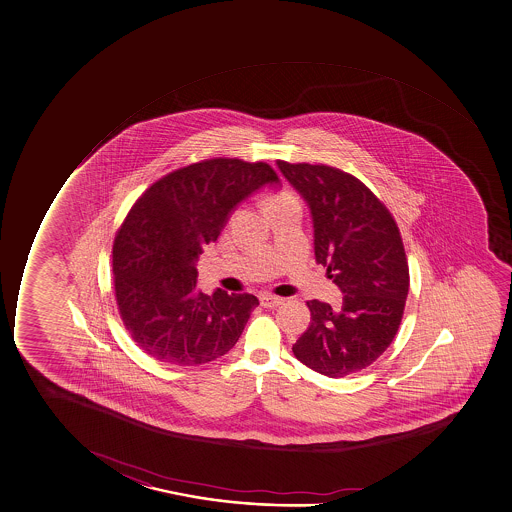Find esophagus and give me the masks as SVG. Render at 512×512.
I'll list each match as a JSON object with an SVG mask.
<instances>
[{"label":"esophagus","instance_id":"esophagus-1","mask_svg":"<svg viewBox=\"0 0 512 512\" xmlns=\"http://www.w3.org/2000/svg\"><path fill=\"white\" fill-rule=\"evenodd\" d=\"M284 303V299L279 298V296H272V294H262L260 296V305L264 306V308H274V306H279Z\"/></svg>","mask_w":512,"mask_h":512}]
</instances>
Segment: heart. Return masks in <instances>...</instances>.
<instances>
[{"label": "heart", "mask_w": 512, "mask_h": 512, "mask_svg": "<svg viewBox=\"0 0 512 512\" xmlns=\"http://www.w3.org/2000/svg\"><path fill=\"white\" fill-rule=\"evenodd\" d=\"M291 194L288 192H282V194H276V196L270 197L269 201H276V199H284V197H289Z\"/></svg>", "instance_id": "b5f03b06"}]
</instances>
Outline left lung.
<instances>
[{
    "label": "left lung",
    "mask_w": 512,
    "mask_h": 512,
    "mask_svg": "<svg viewBox=\"0 0 512 512\" xmlns=\"http://www.w3.org/2000/svg\"><path fill=\"white\" fill-rule=\"evenodd\" d=\"M277 167L310 206L315 257L344 293L334 310L306 301L311 325L294 356L316 373L344 378L368 368L393 342L408 294V264L395 219L371 189L328 165Z\"/></svg>",
    "instance_id": "1"
}]
</instances>
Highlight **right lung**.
I'll return each mask as SVG.
<instances>
[{
	"mask_svg": "<svg viewBox=\"0 0 512 512\" xmlns=\"http://www.w3.org/2000/svg\"><path fill=\"white\" fill-rule=\"evenodd\" d=\"M279 184L264 161L213 158L168 173L144 190L115 233L112 272L119 315L156 361L199 366L233 349L259 299L196 288V260L236 204Z\"/></svg>",
	"mask_w": 512,
	"mask_h": 512,
	"instance_id": "1",
	"label": "right lung"
}]
</instances>
